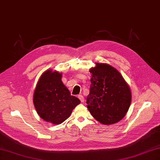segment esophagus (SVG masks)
Listing matches in <instances>:
<instances>
[{
  "mask_svg": "<svg viewBox=\"0 0 160 160\" xmlns=\"http://www.w3.org/2000/svg\"><path fill=\"white\" fill-rule=\"evenodd\" d=\"M78 98L80 99V101H81V102L82 103H83V102H84V98H83V95H78Z\"/></svg>",
  "mask_w": 160,
  "mask_h": 160,
  "instance_id": "esophagus-1",
  "label": "esophagus"
}]
</instances>
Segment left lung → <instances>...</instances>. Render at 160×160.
<instances>
[{
	"instance_id": "1",
	"label": "left lung",
	"mask_w": 160,
	"mask_h": 160,
	"mask_svg": "<svg viewBox=\"0 0 160 160\" xmlns=\"http://www.w3.org/2000/svg\"><path fill=\"white\" fill-rule=\"evenodd\" d=\"M92 74L88 109L92 116L104 125L119 122L128 112L132 101L128 84L120 72L108 64L97 62L89 69Z\"/></svg>"
}]
</instances>
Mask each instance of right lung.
<instances>
[{
  "mask_svg": "<svg viewBox=\"0 0 160 160\" xmlns=\"http://www.w3.org/2000/svg\"><path fill=\"white\" fill-rule=\"evenodd\" d=\"M62 74L49 69L41 76L34 92L33 103L38 115L45 122L61 124L69 118L81 101L61 81Z\"/></svg>",
  "mask_w": 160,
  "mask_h": 160,
  "instance_id": "right-lung-1",
  "label": "right lung"
}]
</instances>
